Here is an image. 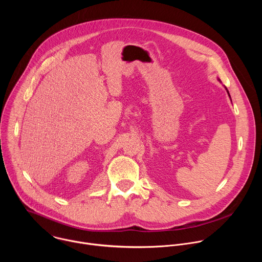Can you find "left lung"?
Wrapping results in <instances>:
<instances>
[{
    "instance_id": "obj_1",
    "label": "left lung",
    "mask_w": 262,
    "mask_h": 262,
    "mask_svg": "<svg viewBox=\"0 0 262 262\" xmlns=\"http://www.w3.org/2000/svg\"><path fill=\"white\" fill-rule=\"evenodd\" d=\"M219 81H220V80H219ZM220 82H221V81H220ZM225 89H226V91H227V93H228V95H229V97H230V94H229V91H228V90H227V88H226V87H225Z\"/></svg>"
}]
</instances>
